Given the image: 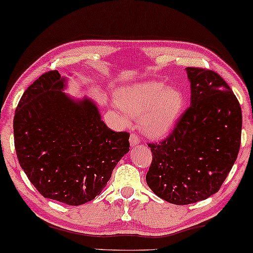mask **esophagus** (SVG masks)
Wrapping results in <instances>:
<instances>
[{
	"label": "esophagus",
	"instance_id": "34e87169",
	"mask_svg": "<svg viewBox=\"0 0 253 253\" xmlns=\"http://www.w3.org/2000/svg\"><path fill=\"white\" fill-rule=\"evenodd\" d=\"M129 141H130V145L131 146L137 145V144L139 143V136H138V134L131 133L130 134V137H129Z\"/></svg>",
	"mask_w": 253,
	"mask_h": 253
}]
</instances>
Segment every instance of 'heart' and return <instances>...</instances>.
I'll use <instances>...</instances> for the list:
<instances>
[{
	"instance_id": "b5f03b06",
	"label": "heart",
	"mask_w": 253,
	"mask_h": 253,
	"mask_svg": "<svg viewBox=\"0 0 253 253\" xmlns=\"http://www.w3.org/2000/svg\"><path fill=\"white\" fill-rule=\"evenodd\" d=\"M117 101L127 115L141 116L143 131L155 137L169 131L183 105L181 93L161 82H146L122 89Z\"/></svg>"
}]
</instances>
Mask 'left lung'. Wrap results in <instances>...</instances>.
<instances>
[{"instance_id":"obj_1","label":"left lung","mask_w":253,"mask_h":253,"mask_svg":"<svg viewBox=\"0 0 253 253\" xmlns=\"http://www.w3.org/2000/svg\"><path fill=\"white\" fill-rule=\"evenodd\" d=\"M186 70L191 105L166 138L147 143L152 151L148 187L175 205L197 203L217 192L241 144V107L231 87L211 70Z\"/></svg>"}]
</instances>
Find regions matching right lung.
Segmentation results:
<instances>
[{
  "mask_svg": "<svg viewBox=\"0 0 253 253\" xmlns=\"http://www.w3.org/2000/svg\"><path fill=\"white\" fill-rule=\"evenodd\" d=\"M57 71L43 73L20 99L13 119L20 166L45 198L83 205L100 195L129 151V133L114 131L89 99L62 91Z\"/></svg>",
  "mask_w": 253,
  "mask_h": 253,
  "instance_id": "add662e5",
  "label": "right lung"
}]
</instances>
